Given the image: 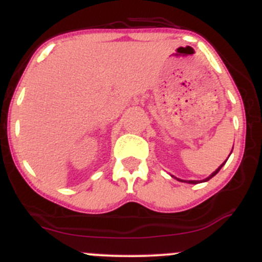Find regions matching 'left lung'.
<instances>
[{
  "mask_svg": "<svg viewBox=\"0 0 262 262\" xmlns=\"http://www.w3.org/2000/svg\"><path fill=\"white\" fill-rule=\"evenodd\" d=\"M232 151H233V148H232ZM230 154H232V152H230ZM229 156H230V155H229ZM227 160H228V159H227ZM227 160H225V161H224V162H223V164H222V165H220V166H219V167H217V169H216V170H215V171H214V172H212V174H210V175H209V177H207V178H206V179H204V180H183V179H179V178L174 177V175H171V177H172V178H174V179L179 180V182H185V183H189V184H197V183L207 182V180H210V179H211V178H212V177H215V175H216V174H217V172H219V171H220V169H222V167H223V166H224V165H225V162H227Z\"/></svg>",
  "mask_w": 262,
  "mask_h": 262,
  "instance_id": "8db88e82",
  "label": "left lung"
}]
</instances>
